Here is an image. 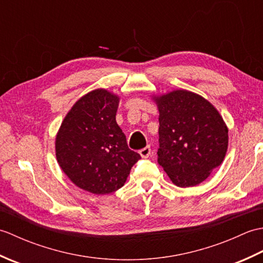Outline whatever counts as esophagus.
<instances>
[{"label":"esophagus","instance_id":"34e87169","mask_svg":"<svg viewBox=\"0 0 263 263\" xmlns=\"http://www.w3.org/2000/svg\"><path fill=\"white\" fill-rule=\"evenodd\" d=\"M139 154H140V156H141L142 158H148L149 156H150V154H152V149H150V147L148 146L146 148L141 149L140 152H139Z\"/></svg>","mask_w":263,"mask_h":263}]
</instances>
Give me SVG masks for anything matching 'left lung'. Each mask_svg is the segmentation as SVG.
Returning a JSON list of instances; mask_svg holds the SVG:
<instances>
[{"mask_svg": "<svg viewBox=\"0 0 263 263\" xmlns=\"http://www.w3.org/2000/svg\"><path fill=\"white\" fill-rule=\"evenodd\" d=\"M153 99L159 110L158 164L175 185H198L225 158L226 123L214 105L192 91L177 89Z\"/></svg>", "mask_w": 263, "mask_h": 263, "instance_id": "left-lung-1", "label": "left lung"}]
</instances>
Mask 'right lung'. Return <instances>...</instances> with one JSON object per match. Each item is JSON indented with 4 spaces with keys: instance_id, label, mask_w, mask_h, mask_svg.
<instances>
[{
    "instance_id": "add662e5",
    "label": "right lung",
    "mask_w": 263,
    "mask_h": 263,
    "mask_svg": "<svg viewBox=\"0 0 263 263\" xmlns=\"http://www.w3.org/2000/svg\"><path fill=\"white\" fill-rule=\"evenodd\" d=\"M120 97L95 89L72 106L55 140L57 159L71 182L93 194L121 189L140 155L128 149L116 123Z\"/></svg>"
}]
</instances>
